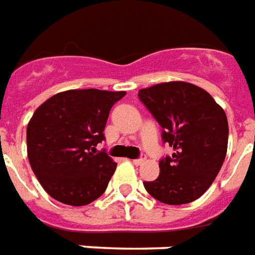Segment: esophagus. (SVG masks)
I'll return each instance as SVG.
<instances>
[{
  "mask_svg": "<svg viewBox=\"0 0 255 255\" xmlns=\"http://www.w3.org/2000/svg\"><path fill=\"white\" fill-rule=\"evenodd\" d=\"M144 161H146V156H140V158H137V159H133L132 162L135 165H142Z\"/></svg>",
  "mask_w": 255,
  "mask_h": 255,
  "instance_id": "obj_1",
  "label": "esophagus"
}]
</instances>
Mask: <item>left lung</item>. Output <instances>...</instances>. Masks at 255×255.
Listing matches in <instances>:
<instances>
[{"label": "left lung", "mask_w": 255, "mask_h": 255, "mask_svg": "<svg viewBox=\"0 0 255 255\" xmlns=\"http://www.w3.org/2000/svg\"><path fill=\"white\" fill-rule=\"evenodd\" d=\"M139 100L174 148L159 161V175L143 185L161 203L188 204L212 185L227 154L228 122L223 108L199 86L182 81L139 90Z\"/></svg>", "instance_id": "1"}]
</instances>
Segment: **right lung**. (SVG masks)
<instances>
[{"label": "right lung", "instance_id": "1", "mask_svg": "<svg viewBox=\"0 0 255 255\" xmlns=\"http://www.w3.org/2000/svg\"><path fill=\"white\" fill-rule=\"evenodd\" d=\"M126 92L66 90L35 111L27 127V152L43 189L67 205L90 204L103 195L118 163L104 151V129L113 104Z\"/></svg>", "mask_w": 255, "mask_h": 255}]
</instances>
